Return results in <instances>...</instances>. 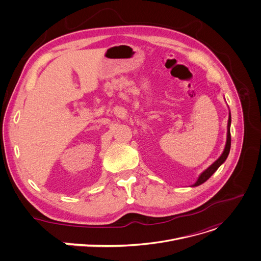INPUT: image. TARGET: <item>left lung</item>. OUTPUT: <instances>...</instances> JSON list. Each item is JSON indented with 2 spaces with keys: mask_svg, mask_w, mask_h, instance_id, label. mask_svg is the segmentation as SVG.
<instances>
[{
  "mask_svg": "<svg viewBox=\"0 0 261 261\" xmlns=\"http://www.w3.org/2000/svg\"><path fill=\"white\" fill-rule=\"evenodd\" d=\"M230 126H231V113L229 111V118H228V126H227V140H226V145H225V149L222 153V155L213 162L210 167H208L205 171H203L200 176L198 177V180L196 181V183H194L192 185V187H195V186H199L201 185L202 183H204L205 181H207L211 176L212 174L215 173L221 165L225 162V160L227 159L228 155H229V152H230V148H231V134H230Z\"/></svg>",
  "mask_w": 261,
  "mask_h": 261,
  "instance_id": "8db88e82",
  "label": "left lung"
}]
</instances>
